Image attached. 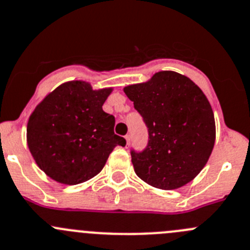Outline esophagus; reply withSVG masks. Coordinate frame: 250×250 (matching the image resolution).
Masks as SVG:
<instances>
[{"label":"esophagus","instance_id":"1","mask_svg":"<svg viewBox=\"0 0 250 250\" xmlns=\"http://www.w3.org/2000/svg\"><path fill=\"white\" fill-rule=\"evenodd\" d=\"M125 138V142H127V145H129V143H130V135L127 134Z\"/></svg>","mask_w":250,"mask_h":250}]
</instances>
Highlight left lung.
Returning a JSON list of instances; mask_svg holds the SVG:
<instances>
[{"mask_svg":"<svg viewBox=\"0 0 250 250\" xmlns=\"http://www.w3.org/2000/svg\"><path fill=\"white\" fill-rule=\"evenodd\" d=\"M125 95L149 132L143 151H130L137 176L159 189H177L204 168L216 137L211 105L202 89L177 72H157Z\"/></svg>","mask_w":250,"mask_h":250,"instance_id":"1","label":"left lung"}]
</instances>
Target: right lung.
<instances>
[{"instance_id": "1", "label": "right lung", "mask_w": 250, "mask_h": 250, "mask_svg": "<svg viewBox=\"0 0 250 250\" xmlns=\"http://www.w3.org/2000/svg\"><path fill=\"white\" fill-rule=\"evenodd\" d=\"M112 88L93 90L83 81L61 84L30 115L26 142L38 166L50 178L79 184L105 166L125 138L113 132L115 117L103 110Z\"/></svg>"}]
</instances>
